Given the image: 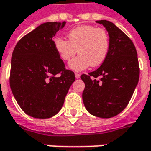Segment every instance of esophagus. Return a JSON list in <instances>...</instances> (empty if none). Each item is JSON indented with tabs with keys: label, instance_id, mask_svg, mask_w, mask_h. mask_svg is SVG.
Here are the masks:
<instances>
[{
	"label": "esophagus",
	"instance_id": "obj_1",
	"mask_svg": "<svg viewBox=\"0 0 151 151\" xmlns=\"http://www.w3.org/2000/svg\"><path fill=\"white\" fill-rule=\"evenodd\" d=\"M80 76H81V74H80V73H75L76 78H80Z\"/></svg>",
	"mask_w": 151,
	"mask_h": 151
}]
</instances>
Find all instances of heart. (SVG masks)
Masks as SVG:
<instances>
[{"mask_svg": "<svg viewBox=\"0 0 151 151\" xmlns=\"http://www.w3.org/2000/svg\"><path fill=\"white\" fill-rule=\"evenodd\" d=\"M68 40L56 37L54 47L63 61H68L78 52V56L69 62V68L82 71L89 66L96 67L107 58L110 49L109 35L104 29L91 25H82L67 34Z\"/></svg>", "mask_w": 151, "mask_h": 151, "instance_id": "obj_1", "label": "heart"}]
</instances>
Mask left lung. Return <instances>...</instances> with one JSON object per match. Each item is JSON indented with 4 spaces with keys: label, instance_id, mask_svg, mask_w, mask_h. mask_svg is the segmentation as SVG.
I'll use <instances>...</instances> for the list:
<instances>
[{
    "label": "left lung",
    "instance_id": "1",
    "mask_svg": "<svg viewBox=\"0 0 151 151\" xmlns=\"http://www.w3.org/2000/svg\"><path fill=\"white\" fill-rule=\"evenodd\" d=\"M96 22L107 29L110 49L99 69L81 75L85 83L82 100L91 115L111 118L129 104L139 80V64L136 47L123 31L107 20Z\"/></svg>",
    "mask_w": 151,
    "mask_h": 151
}]
</instances>
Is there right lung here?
Masks as SVG:
<instances>
[{"label":"right lung","instance_id":"obj_1","mask_svg":"<svg viewBox=\"0 0 151 151\" xmlns=\"http://www.w3.org/2000/svg\"><path fill=\"white\" fill-rule=\"evenodd\" d=\"M63 22H45L19 40L11 59L9 84L16 101L30 116L46 119L62 108L74 73L66 69L52 38Z\"/></svg>","mask_w":151,"mask_h":151}]
</instances>
